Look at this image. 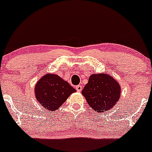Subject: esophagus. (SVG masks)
I'll use <instances>...</instances> for the list:
<instances>
[{"label":"esophagus","instance_id":"esophagus-1","mask_svg":"<svg viewBox=\"0 0 152 152\" xmlns=\"http://www.w3.org/2000/svg\"><path fill=\"white\" fill-rule=\"evenodd\" d=\"M82 86H80V85H78V86H76V90L78 92H80L81 91H82Z\"/></svg>","mask_w":152,"mask_h":152}]
</instances>
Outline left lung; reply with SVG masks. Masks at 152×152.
<instances>
[{"instance_id": "8db88e82", "label": "left lung", "mask_w": 152, "mask_h": 152, "mask_svg": "<svg viewBox=\"0 0 152 152\" xmlns=\"http://www.w3.org/2000/svg\"><path fill=\"white\" fill-rule=\"evenodd\" d=\"M82 94L94 110L102 113L115 106L120 98L121 87L110 75L104 73L94 74L89 77Z\"/></svg>"}]
</instances>
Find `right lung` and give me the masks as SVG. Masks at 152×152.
<instances>
[{
  "mask_svg": "<svg viewBox=\"0 0 152 152\" xmlns=\"http://www.w3.org/2000/svg\"><path fill=\"white\" fill-rule=\"evenodd\" d=\"M35 96L37 101L45 110L56 111L67 98L76 91L66 81L57 75L46 74L35 86Z\"/></svg>",
  "mask_w": 152,
  "mask_h": 152,
  "instance_id": "obj_1",
  "label": "right lung"
}]
</instances>
